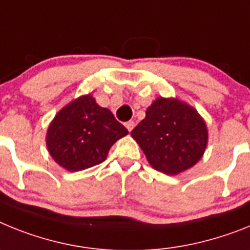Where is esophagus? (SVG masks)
Listing matches in <instances>:
<instances>
[{
	"instance_id": "esophagus-1",
	"label": "esophagus",
	"mask_w": 250,
	"mask_h": 250,
	"mask_svg": "<svg viewBox=\"0 0 250 250\" xmlns=\"http://www.w3.org/2000/svg\"><path fill=\"white\" fill-rule=\"evenodd\" d=\"M133 127H134V122H133V121H128V122L125 123V128H127V129H128V132H131L132 129H133Z\"/></svg>"
}]
</instances>
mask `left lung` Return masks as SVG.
Instances as JSON below:
<instances>
[{
    "label": "left lung",
    "instance_id": "obj_1",
    "mask_svg": "<svg viewBox=\"0 0 250 250\" xmlns=\"http://www.w3.org/2000/svg\"><path fill=\"white\" fill-rule=\"evenodd\" d=\"M155 170L177 175L199 162L208 145L206 123L195 108L175 98H160L131 132Z\"/></svg>",
    "mask_w": 250,
    "mask_h": 250
}]
</instances>
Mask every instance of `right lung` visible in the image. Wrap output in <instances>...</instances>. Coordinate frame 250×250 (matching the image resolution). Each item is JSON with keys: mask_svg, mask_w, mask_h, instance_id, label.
<instances>
[{"mask_svg": "<svg viewBox=\"0 0 250 250\" xmlns=\"http://www.w3.org/2000/svg\"><path fill=\"white\" fill-rule=\"evenodd\" d=\"M127 134L113 113L88 94L59 110L47 128L46 146L56 164L75 172L102 164L110 147Z\"/></svg>", "mask_w": 250, "mask_h": 250, "instance_id": "right-lung-1", "label": "right lung"}]
</instances>
